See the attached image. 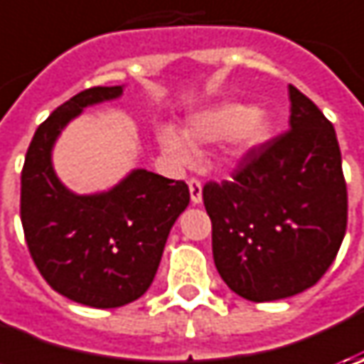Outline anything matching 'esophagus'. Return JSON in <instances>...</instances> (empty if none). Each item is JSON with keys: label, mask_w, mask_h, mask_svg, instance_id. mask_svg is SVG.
<instances>
[{"label": "esophagus", "mask_w": 364, "mask_h": 364, "mask_svg": "<svg viewBox=\"0 0 364 364\" xmlns=\"http://www.w3.org/2000/svg\"><path fill=\"white\" fill-rule=\"evenodd\" d=\"M188 188H190V198L194 204L203 203V182L198 178H190L188 180Z\"/></svg>", "instance_id": "34e87169"}]
</instances>
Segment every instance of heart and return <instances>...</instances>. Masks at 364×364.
<instances>
[{"label":"heart","mask_w":364,"mask_h":364,"mask_svg":"<svg viewBox=\"0 0 364 364\" xmlns=\"http://www.w3.org/2000/svg\"><path fill=\"white\" fill-rule=\"evenodd\" d=\"M186 135L192 144H213L231 137L235 156H249L269 139L272 121L265 113L243 103H220L194 115L188 121ZM158 139L166 156L176 164L184 166L194 158L188 139L174 127H160Z\"/></svg>","instance_id":"b5f03b06"}]
</instances>
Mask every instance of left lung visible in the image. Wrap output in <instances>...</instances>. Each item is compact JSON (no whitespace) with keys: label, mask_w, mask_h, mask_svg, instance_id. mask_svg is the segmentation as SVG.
Instances as JSON below:
<instances>
[{"label":"left lung","mask_w":364,"mask_h":364,"mask_svg":"<svg viewBox=\"0 0 364 364\" xmlns=\"http://www.w3.org/2000/svg\"><path fill=\"white\" fill-rule=\"evenodd\" d=\"M289 129L243 156L232 180L206 182L213 257L251 301L312 287L336 257L348 217L343 158L324 113L289 85Z\"/></svg>","instance_id":"obj_1"}]
</instances>
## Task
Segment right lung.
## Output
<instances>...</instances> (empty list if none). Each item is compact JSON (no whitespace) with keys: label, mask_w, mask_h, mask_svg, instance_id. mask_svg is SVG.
Returning a JSON list of instances; mask_svg holds the SVG:
<instances>
[{"label":"right lung","mask_w":364,"mask_h":364,"mask_svg":"<svg viewBox=\"0 0 364 364\" xmlns=\"http://www.w3.org/2000/svg\"><path fill=\"white\" fill-rule=\"evenodd\" d=\"M121 92L92 87L50 113L21 170V227L38 272L54 291L91 308H119L146 294L170 229L190 203L186 182L147 170L89 196L73 194L56 178L52 146L64 125Z\"/></svg>","instance_id":"right-lung-1"}]
</instances>
